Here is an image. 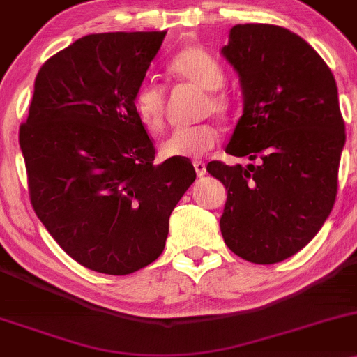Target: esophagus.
<instances>
[{"instance_id":"1","label":"esophagus","mask_w":357,"mask_h":357,"mask_svg":"<svg viewBox=\"0 0 357 357\" xmlns=\"http://www.w3.org/2000/svg\"><path fill=\"white\" fill-rule=\"evenodd\" d=\"M194 168H195V174H197L199 177L206 175V163L204 162H194Z\"/></svg>"}]
</instances>
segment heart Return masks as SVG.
Here are the masks:
<instances>
[{"instance_id":"obj_1","label":"heart","mask_w":357,"mask_h":357,"mask_svg":"<svg viewBox=\"0 0 357 357\" xmlns=\"http://www.w3.org/2000/svg\"><path fill=\"white\" fill-rule=\"evenodd\" d=\"M170 71L178 78L206 90L202 112L225 116L229 110V98L220 88L225 83L221 64L206 49L192 45L185 47L170 61ZM134 112L141 124L151 132L163 129L165 122V90L155 82H144L137 86L132 98ZM218 141V131L211 124H197L190 128L175 129L162 143L165 158H201Z\"/></svg>"}]
</instances>
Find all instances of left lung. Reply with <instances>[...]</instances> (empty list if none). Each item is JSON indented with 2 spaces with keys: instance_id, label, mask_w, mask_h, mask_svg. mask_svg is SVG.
Masks as SVG:
<instances>
[{
  "instance_id": "obj_1",
  "label": "left lung",
  "mask_w": 357,
  "mask_h": 357,
  "mask_svg": "<svg viewBox=\"0 0 357 357\" xmlns=\"http://www.w3.org/2000/svg\"><path fill=\"white\" fill-rule=\"evenodd\" d=\"M228 37L221 54L238 75L243 114L226 153L255 163H208L228 192L221 235L241 259L275 264L312 241L335 202L339 93L325 61L287 29L245 24Z\"/></svg>"
}]
</instances>
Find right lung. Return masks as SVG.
<instances>
[{"instance_id":"right-lung-1","label":"right lung","mask_w":357,"mask_h":357,"mask_svg":"<svg viewBox=\"0 0 357 357\" xmlns=\"http://www.w3.org/2000/svg\"><path fill=\"white\" fill-rule=\"evenodd\" d=\"M167 32L85 36L37 73L20 148L42 225L78 264L126 275L155 262L195 180L187 158L155 163L132 98Z\"/></svg>"}]
</instances>
